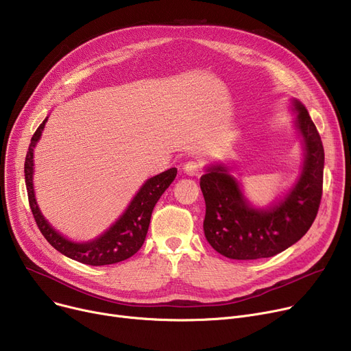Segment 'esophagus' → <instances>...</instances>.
Masks as SVG:
<instances>
[{"label": "esophagus", "instance_id": "34e87169", "mask_svg": "<svg viewBox=\"0 0 351 351\" xmlns=\"http://www.w3.org/2000/svg\"><path fill=\"white\" fill-rule=\"evenodd\" d=\"M183 171H184V173L188 175V176H199L202 173V167L199 165L197 162L189 160V162L184 163Z\"/></svg>", "mask_w": 351, "mask_h": 351}]
</instances>
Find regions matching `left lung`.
<instances>
[{"label": "left lung", "instance_id": "left-lung-1", "mask_svg": "<svg viewBox=\"0 0 351 351\" xmlns=\"http://www.w3.org/2000/svg\"><path fill=\"white\" fill-rule=\"evenodd\" d=\"M293 127L300 138L303 160L291 188L269 206H255L227 162L204 167L200 189L206 202L204 237L231 260L268 258L298 243L311 228L322 199L324 151L311 115L291 99Z\"/></svg>", "mask_w": 351, "mask_h": 351}]
</instances>
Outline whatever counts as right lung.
I'll return each instance as SVG.
<instances>
[{
	"instance_id": "1",
	"label": "right lung",
	"mask_w": 351,
	"mask_h": 351,
	"mask_svg": "<svg viewBox=\"0 0 351 351\" xmlns=\"http://www.w3.org/2000/svg\"><path fill=\"white\" fill-rule=\"evenodd\" d=\"M48 119L49 115L46 117L35 131L27 152L25 168H23L29 206L43 237L48 240V243L53 248L66 255L67 258H72L86 265H110L130 258V256H132L143 247L148 232L152 210L163 192L175 180L178 169L171 168L165 172L147 179L141 188H139V191L135 193V196L131 199L123 215L106 231H103L100 236L88 241H73L63 236L62 232H59L45 219L35 196L34 152L42 136L45 124L48 123Z\"/></svg>"
}]
</instances>
